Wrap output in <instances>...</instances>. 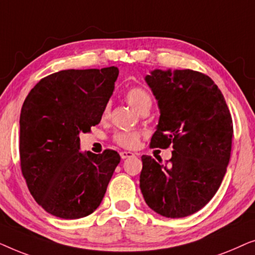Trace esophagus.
<instances>
[{
  "instance_id": "esophagus-1",
  "label": "esophagus",
  "mask_w": 255,
  "mask_h": 255,
  "mask_svg": "<svg viewBox=\"0 0 255 255\" xmlns=\"http://www.w3.org/2000/svg\"><path fill=\"white\" fill-rule=\"evenodd\" d=\"M134 154L132 152H127V151H124V152H121V158L122 159H127V158H130V156H133Z\"/></svg>"
}]
</instances>
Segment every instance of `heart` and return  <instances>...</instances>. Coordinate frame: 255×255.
Masks as SVG:
<instances>
[{"mask_svg":"<svg viewBox=\"0 0 255 255\" xmlns=\"http://www.w3.org/2000/svg\"><path fill=\"white\" fill-rule=\"evenodd\" d=\"M125 99L130 106L141 113L145 109H151L152 107V97L149 93L145 88L140 86L130 87L127 92H125ZM110 113V106L106 104L102 110V118H107ZM113 140L115 144L124 148H133L138 145L139 142V134L135 131H118L114 134Z\"/></svg>","mask_w":255,"mask_h":255,"instance_id":"heart-1","label":"heart"}]
</instances>
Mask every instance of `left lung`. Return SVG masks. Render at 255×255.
Returning a JSON list of instances; mask_svg holds the SVG:
<instances>
[{
	"label": "left lung",
	"instance_id": "1",
	"mask_svg": "<svg viewBox=\"0 0 255 255\" xmlns=\"http://www.w3.org/2000/svg\"><path fill=\"white\" fill-rule=\"evenodd\" d=\"M145 80L160 108L149 146L172 145L173 152L165 166L141 156L142 196L156 214L187 217L208 204L225 175L232 148L231 114L217 85L203 73L155 69Z\"/></svg>",
	"mask_w": 255,
	"mask_h": 255
}]
</instances>
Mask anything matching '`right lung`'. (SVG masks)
Returning a JSON list of instances; mask_svg holds the SVG:
<instances>
[{"instance_id":"add662e5","label":"right lung","mask_w":255,"mask_h":255,"mask_svg":"<svg viewBox=\"0 0 255 255\" xmlns=\"http://www.w3.org/2000/svg\"><path fill=\"white\" fill-rule=\"evenodd\" d=\"M118 68L66 69L45 76L24 101L19 118L20 169L45 211L64 219L96 210L121 156L80 152V137L102 118Z\"/></svg>"}]
</instances>
